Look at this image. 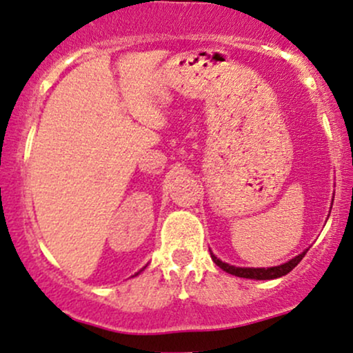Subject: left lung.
Returning a JSON list of instances; mask_svg holds the SVG:
<instances>
[{
  "label": "left lung",
  "instance_id": "8db88e82",
  "mask_svg": "<svg viewBox=\"0 0 353 353\" xmlns=\"http://www.w3.org/2000/svg\"><path fill=\"white\" fill-rule=\"evenodd\" d=\"M307 253V250L303 252L301 254H298L296 258H292L288 263L279 266H271V268H239V266H232L228 263H223L222 260H219L214 253H210L212 260L217 266H220L223 271L230 273L233 276H239V278H246V279H274V278H281V276L288 274L290 271H292L298 266V263L303 260L304 254Z\"/></svg>",
  "mask_w": 353,
  "mask_h": 353
}]
</instances>
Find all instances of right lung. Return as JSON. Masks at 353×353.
Listing matches in <instances>:
<instances>
[{"label": "right lung", "mask_w": 353, "mask_h": 353, "mask_svg": "<svg viewBox=\"0 0 353 353\" xmlns=\"http://www.w3.org/2000/svg\"><path fill=\"white\" fill-rule=\"evenodd\" d=\"M136 274H138V273H136Z\"/></svg>", "instance_id": "obj_1"}]
</instances>
